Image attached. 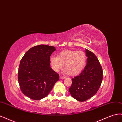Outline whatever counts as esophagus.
I'll return each instance as SVG.
<instances>
[{
  "instance_id": "1",
  "label": "esophagus",
  "mask_w": 122,
  "mask_h": 122,
  "mask_svg": "<svg viewBox=\"0 0 122 122\" xmlns=\"http://www.w3.org/2000/svg\"><path fill=\"white\" fill-rule=\"evenodd\" d=\"M60 78H61V79H64V78H66L65 76H62V75H60Z\"/></svg>"
}]
</instances>
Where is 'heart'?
Segmentation results:
<instances>
[{
    "label": "heart",
    "instance_id": "b5f03b06",
    "mask_svg": "<svg viewBox=\"0 0 122 122\" xmlns=\"http://www.w3.org/2000/svg\"><path fill=\"white\" fill-rule=\"evenodd\" d=\"M50 61L55 71H58L64 65L65 73L75 76L80 74L85 68L87 56L82 51L67 50L60 52L58 57L52 56Z\"/></svg>",
    "mask_w": 122,
    "mask_h": 122
}]
</instances>
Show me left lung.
I'll return each mask as SVG.
<instances>
[{
  "label": "left lung",
  "mask_w": 122,
  "mask_h": 122,
  "mask_svg": "<svg viewBox=\"0 0 122 122\" xmlns=\"http://www.w3.org/2000/svg\"><path fill=\"white\" fill-rule=\"evenodd\" d=\"M87 64L84 70L72 79L69 88L72 97L80 102L89 99L97 93L103 80V71L99 61L95 55L86 49Z\"/></svg>",
  "instance_id": "1"
}]
</instances>
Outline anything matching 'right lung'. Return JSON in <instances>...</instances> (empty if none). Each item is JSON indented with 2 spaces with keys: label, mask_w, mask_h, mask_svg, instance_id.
Wrapping results in <instances>:
<instances>
[{
  "label": "right lung",
  "mask_w": 122,
  "mask_h": 122,
  "mask_svg": "<svg viewBox=\"0 0 122 122\" xmlns=\"http://www.w3.org/2000/svg\"><path fill=\"white\" fill-rule=\"evenodd\" d=\"M55 50L52 46L37 45L30 49L21 58L18 83L22 92L32 100L45 97L59 80V74L50 67V57Z\"/></svg>",
  "instance_id": "right-lung-1"
}]
</instances>
